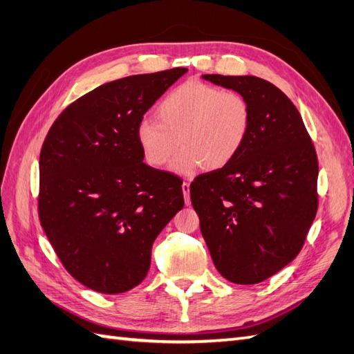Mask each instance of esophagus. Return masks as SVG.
Instances as JSON below:
<instances>
[{
	"mask_svg": "<svg viewBox=\"0 0 354 354\" xmlns=\"http://www.w3.org/2000/svg\"><path fill=\"white\" fill-rule=\"evenodd\" d=\"M183 193H184L185 204L189 205V204H190V184H189V183H184V184H183Z\"/></svg>",
	"mask_w": 354,
	"mask_h": 354,
	"instance_id": "esophagus-1",
	"label": "esophagus"
}]
</instances>
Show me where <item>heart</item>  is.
<instances>
[{
	"label": "heart",
	"instance_id": "1",
	"mask_svg": "<svg viewBox=\"0 0 354 354\" xmlns=\"http://www.w3.org/2000/svg\"><path fill=\"white\" fill-rule=\"evenodd\" d=\"M158 122L142 118L137 141L149 165L161 169L171 164L181 175L199 167L217 170L230 164L242 149L251 124L246 99L236 91L190 80L173 89L156 108Z\"/></svg>",
	"mask_w": 354,
	"mask_h": 354
}]
</instances>
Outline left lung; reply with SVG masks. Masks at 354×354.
Here are the masks:
<instances>
[{"label": "left lung", "mask_w": 354, "mask_h": 354, "mask_svg": "<svg viewBox=\"0 0 354 354\" xmlns=\"http://www.w3.org/2000/svg\"><path fill=\"white\" fill-rule=\"evenodd\" d=\"M242 94L251 124L237 156L190 185L201 232L228 281L255 284L297 257L318 208L317 152L288 95L255 76L204 74Z\"/></svg>", "instance_id": "1"}]
</instances>
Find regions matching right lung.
I'll list each match as a JSON object with an SVG mask.
<instances>
[{"mask_svg": "<svg viewBox=\"0 0 354 354\" xmlns=\"http://www.w3.org/2000/svg\"><path fill=\"white\" fill-rule=\"evenodd\" d=\"M189 71L137 74L93 89L53 123L39 156V219L65 269L86 288L123 293L184 207L183 181L142 162L137 126Z\"/></svg>", "mask_w": 354, "mask_h": 354, "instance_id": "1", "label": "right lung"}]
</instances>
